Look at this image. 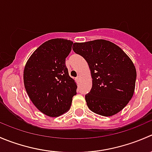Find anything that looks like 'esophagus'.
Here are the masks:
<instances>
[{
    "instance_id": "34e87169",
    "label": "esophagus",
    "mask_w": 152,
    "mask_h": 152,
    "mask_svg": "<svg viewBox=\"0 0 152 152\" xmlns=\"http://www.w3.org/2000/svg\"><path fill=\"white\" fill-rule=\"evenodd\" d=\"M80 78H81V76H78L76 78V82H79V81L80 80Z\"/></svg>"
}]
</instances>
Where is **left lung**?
Masks as SVG:
<instances>
[{
    "label": "left lung",
    "mask_w": 152,
    "mask_h": 152,
    "mask_svg": "<svg viewBox=\"0 0 152 152\" xmlns=\"http://www.w3.org/2000/svg\"><path fill=\"white\" fill-rule=\"evenodd\" d=\"M73 50L87 61L91 73L93 85L85 96L89 109L107 117L123 110L132 98L137 77L126 53L105 39L75 42Z\"/></svg>",
    "instance_id": "left-lung-1"
}]
</instances>
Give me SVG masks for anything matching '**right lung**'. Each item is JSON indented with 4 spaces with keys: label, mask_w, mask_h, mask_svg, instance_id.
Here are the masks:
<instances>
[{
    "label": "right lung",
    "mask_w": 152,
    "mask_h": 152,
    "mask_svg": "<svg viewBox=\"0 0 152 152\" xmlns=\"http://www.w3.org/2000/svg\"><path fill=\"white\" fill-rule=\"evenodd\" d=\"M73 42L52 39L34 50L27 61L23 82L28 97L35 107L50 117L68 111L77 85L69 76L65 59Z\"/></svg>",
    "instance_id": "add662e5"
}]
</instances>
